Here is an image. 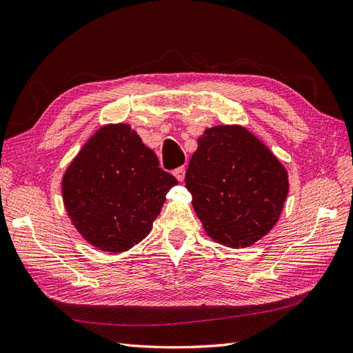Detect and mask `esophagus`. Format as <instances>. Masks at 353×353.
Returning <instances> with one entry per match:
<instances>
[{"label": "esophagus", "mask_w": 353, "mask_h": 353, "mask_svg": "<svg viewBox=\"0 0 353 353\" xmlns=\"http://www.w3.org/2000/svg\"><path fill=\"white\" fill-rule=\"evenodd\" d=\"M174 175H175V178L179 181V183H183L184 178H185V168L181 166V168L175 169V170H174Z\"/></svg>", "instance_id": "obj_1"}]
</instances>
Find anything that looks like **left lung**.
<instances>
[{
  "instance_id": "left-lung-1",
  "label": "left lung",
  "mask_w": 353,
  "mask_h": 353,
  "mask_svg": "<svg viewBox=\"0 0 353 353\" xmlns=\"http://www.w3.org/2000/svg\"><path fill=\"white\" fill-rule=\"evenodd\" d=\"M185 187L208 236L227 248H249L279 221L288 175L258 137L240 125L208 128L197 140Z\"/></svg>"
}]
</instances>
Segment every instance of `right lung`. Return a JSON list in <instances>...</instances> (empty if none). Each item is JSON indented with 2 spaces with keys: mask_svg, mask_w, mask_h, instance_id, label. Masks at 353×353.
<instances>
[{
  "mask_svg": "<svg viewBox=\"0 0 353 353\" xmlns=\"http://www.w3.org/2000/svg\"><path fill=\"white\" fill-rule=\"evenodd\" d=\"M178 184L130 125L101 126L83 144L61 179L68 216L103 252L121 253L144 240Z\"/></svg>",
  "mask_w": 353,
  "mask_h": 353,
  "instance_id": "obj_1",
  "label": "right lung"
}]
</instances>
